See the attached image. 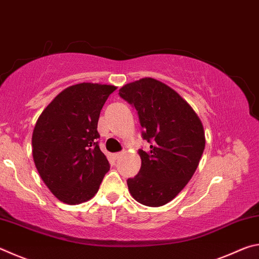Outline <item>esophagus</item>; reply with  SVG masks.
Masks as SVG:
<instances>
[{"label":"esophagus","mask_w":259,"mask_h":259,"mask_svg":"<svg viewBox=\"0 0 259 259\" xmlns=\"http://www.w3.org/2000/svg\"><path fill=\"white\" fill-rule=\"evenodd\" d=\"M123 155V153L122 152H117V153H115V154H114V159L115 160H117V159H120V157Z\"/></svg>","instance_id":"34e87169"}]
</instances>
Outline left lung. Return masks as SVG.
<instances>
[{
  "mask_svg": "<svg viewBox=\"0 0 259 259\" xmlns=\"http://www.w3.org/2000/svg\"><path fill=\"white\" fill-rule=\"evenodd\" d=\"M119 95L136 108L142 137L139 172L126 181L130 194L147 207L171 201L192 178L205 145L204 130L193 108L164 83L145 77L125 84Z\"/></svg>",
  "mask_w": 259,
  "mask_h": 259,
  "instance_id": "1",
  "label": "left lung"
}]
</instances>
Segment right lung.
<instances>
[{
  "mask_svg": "<svg viewBox=\"0 0 259 259\" xmlns=\"http://www.w3.org/2000/svg\"><path fill=\"white\" fill-rule=\"evenodd\" d=\"M116 87H68L42 112L32 137L38 174L57 199L78 204L97 193L109 163L97 139L99 114Z\"/></svg>",
  "mask_w": 259,
  "mask_h": 259,
  "instance_id": "obj_1",
  "label": "right lung"
}]
</instances>
